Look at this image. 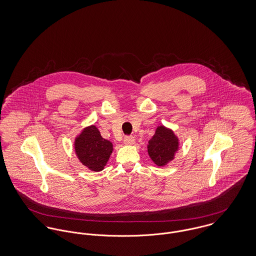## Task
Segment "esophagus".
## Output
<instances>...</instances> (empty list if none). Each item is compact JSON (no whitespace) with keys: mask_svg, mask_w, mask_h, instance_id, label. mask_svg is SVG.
<instances>
[{"mask_svg":"<svg viewBox=\"0 0 256 256\" xmlns=\"http://www.w3.org/2000/svg\"><path fill=\"white\" fill-rule=\"evenodd\" d=\"M134 142H136V139L134 136H126L124 139V143L126 145H132V144H134Z\"/></svg>","mask_w":256,"mask_h":256,"instance_id":"34e87169","label":"esophagus"}]
</instances>
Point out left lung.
I'll use <instances>...</instances> for the list:
<instances>
[{
    "label": "left lung",
    "mask_w": 256,
    "mask_h": 256,
    "mask_svg": "<svg viewBox=\"0 0 256 256\" xmlns=\"http://www.w3.org/2000/svg\"><path fill=\"white\" fill-rule=\"evenodd\" d=\"M179 150V138L172 128L158 126L155 134L148 141V155L158 166H164L174 160Z\"/></svg>",
    "instance_id": "obj_1"
}]
</instances>
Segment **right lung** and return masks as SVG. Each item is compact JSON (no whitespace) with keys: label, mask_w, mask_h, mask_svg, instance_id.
Masks as SVG:
<instances>
[{"label":"right lung","mask_w":256,"mask_h":256,"mask_svg":"<svg viewBox=\"0 0 256 256\" xmlns=\"http://www.w3.org/2000/svg\"><path fill=\"white\" fill-rule=\"evenodd\" d=\"M74 149L80 162L96 172L103 170L114 150L113 143L102 138L94 124L82 128L74 140Z\"/></svg>","instance_id":"1"}]
</instances>
